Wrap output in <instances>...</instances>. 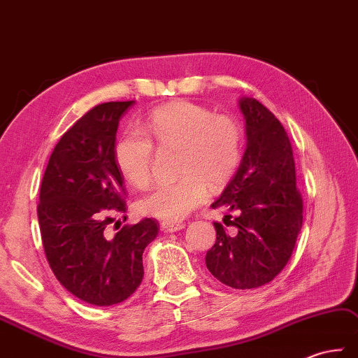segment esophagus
<instances>
[{
  "label": "esophagus",
  "mask_w": 358,
  "mask_h": 358,
  "mask_svg": "<svg viewBox=\"0 0 358 358\" xmlns=\"http://www.w3.org/2000/svg\"><path fill=\"white\" fill-rule=\"evenodd\" d=\"M185 228L184 222H169V220H164L161 224V229L165 233H174V231H179V229Z\"/></svg>",
  "instance_id": "esophagus-1"
}]
</instances>
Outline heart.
<instances>
[{
    "mask_svg": "<svg viewBox=\"0 0 358 358\" xmlns=\"http://www.w3.org/2000/svg\"><path fill=\"white\" fill-rule=\"evenodd\" d=\"M144 133L124 131L115 145L119 173L136 188L152 179L153 142L159 147H179L180 179L153 188L138 202V210L162 220L187 217L208 196L233 176L241 164L243 133L231 116H216L210 108L176 101L155 108L145 119Z\"/></svg>",
    "mask_w": 358,
    "mask_h": 358,
    "instance_id": "b5f03b06",
    "label": "heart"
}]
</instances>
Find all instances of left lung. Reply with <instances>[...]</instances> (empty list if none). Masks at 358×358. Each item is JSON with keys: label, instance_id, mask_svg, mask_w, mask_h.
<instances>
[{"label": "left lung", "instance_id": "8db88e82", "mask_svg": "<svg viewBox=\"0 0 358 358\" xmlns=\"http://www.w3.org/2000/svg\"><path fill=\"white\" fill-rule=\"evenodd\" d=\"M239 107L246 150L239 170L211 205L236 213L233 220L225 216V225L236 233L227 234L214 222L216 243L205 264L227 287L251 289L269 283L287 266L303 222V201L296 187L291 142L279 119L254 98H242Z\"/></svg>", "mask_w": 358, "mask_h": 358}]
</instances>
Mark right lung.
<instances>
[{
    "label": "right lung",
    "mask_w": 358,
    "mask_h": 358,
    "mask_svg": "<svg viewBox=\"0 0 358 358\" xmlns=\"http://www.w3.org/2000/svg\"><path fill=\"white\" fill-rule=\"evenodd\" d=\"M133 104L104 102L78 119L53 148L39 189L47 262L62 287L96 306L121 303L138 289L142 254L159 231L156 220L144 219L115 237L106 233L115 214L127 210L115 142L119 119Z\"/></svg>",
    "instance_id": "right-lung-1"
}]
</instances>
